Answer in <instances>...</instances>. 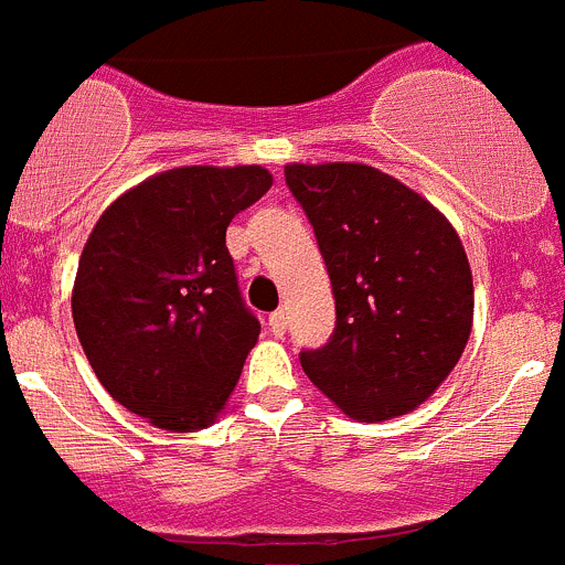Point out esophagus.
<instances>
[{"mask_svg": "<svg viewBox=\"0 0 565 565\" xmlns=\"http://www.w3.org/2000/svg\"><path fill=\"white\" fill-rule=\"evenodd\" d=\"M270 332L278 334V338H281V334L287 332V315H284L281 309H276V312L270 315Z\"/></svg>", "mask_w": 565, "mask_h": 565, "instance_id": "1", "label": "esophagus"}]
</instances>
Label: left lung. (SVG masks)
I'll list each match as a JSON object with an SVG mask.
<instances>
[{"mask_svg":"<svg viewBox=\"0 0 565 565\" xmlns=\"http://www.w3.org/2000/svg\"><path fill=\"white\" fill-rule=\"evenodd\" d=\"M334 295V332L303 349L307 377L358 422L425 403L472 327V276L454 225L394 177L360 166H287Z\"/></svg>","mask_w":565,"mask_h":565,"instance_id":"8db88e82","label":"left lung"}]
</instances>
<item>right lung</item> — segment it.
I'll list each match as a JSON object with an SVG mask.
<instances>
[{"mask_svg": "<svg viewBox=\"0 0 565 565\" xmlns=\"http://www.w3.org/2000/svg\"><path fill=\"white\" fill-rule=\"evenodd\" d=\"M273 185L262 166L162 171L111 202L86 238L73 320L100 385L157 428H207L262 323L225 245Z\"/></svg>", "mask_w": 565, "mask_h": 565, "instance_id": "1", "label": "right lung"}]
</instances>
